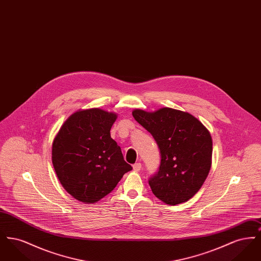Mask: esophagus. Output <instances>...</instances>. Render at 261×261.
I'll list each match as a JSON object with an SVG mask.
<instances>
[{
    "mask_svg": "<svg viewBox=\"0 0 261 261\" xmlns=\"http://www.w3.org/2000/svg\"><path fill=\"white\" fill-rule=\"evenodd\" d=\"M133 169H134L135 171H140V170L142 169V164H141L140 162H138V163H135V164L133 165Z\"/></svg>",
    "mask_w": 261,
    "mask_h": 261,
    "instance_id": "34e87169",
    "label": "esophagus"
}]
</instances>
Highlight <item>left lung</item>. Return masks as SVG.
<instances>
[{"label":"left lung","instance_id":"obj_1","mask_svg":"<svg viewBox=\"0 0 261 261\" xmlns=\"http://www.w3.org/2000/svg\"><path fill=\"white\" fill-rule=\"evenodd\" d=\"M132 114L161 150L160 169L149 180L153 195L170 205L193 198L211 170L210 131L192 114L170 108L153 112L134 110Z\"/></svg>","mask_w":261,"mask_h":261}]
</instances>
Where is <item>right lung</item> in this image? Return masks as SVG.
Here are the masks:
<instances>
[{"label":"right lung","instance_id":"add662e5","mask_svg":"<svg viewBox=\"0 0 261 261\" xmlns=\"http://www.w3.org/2000/svg\"><path fill=\"white\" fill-rule=\"evenodd\" d=\"M117 114L99 109L71 114L55 137L51 162L65 191L84 203L109 195L132 166L111 137Z\"/></svg>","mask_w":261,"mask_h":261}]
</instances>
